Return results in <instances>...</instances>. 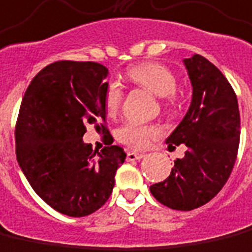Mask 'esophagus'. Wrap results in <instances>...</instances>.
Listing matches in <instances>:
<instances>
[{"label": "esophagus", "instance_id": "obj_1", "mask_svg": "<svg viewBox=\"0 0 252 252\" xmlns=\"http://www.w3.org/2000/svg\"><path fill=\"white\" fill-rule=\"evenodd\" d=\"M144 158V154L142 153H135V151H126V161H139Z\"/></svg>", "mask_w": 252, "mask_h": 252}]
</instances>
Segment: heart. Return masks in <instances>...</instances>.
<instances>
[{
  "mask_svg": "<svg viewBox=\"0 0 252 252\" xmlns=\"http://www.w3.org/2000/svg\"><path fill=\"white\" fill-rule=\"evenodd\" d=\"M126 77L132 84L150 91L159 98V103L165 110H170L176 105L177 77L175 72L159 63H142L128 68ZM124 99V90L119 82L110 80L105 86L103 103L109 116H117ZM161 129L154 124L126 123L117 131V139L131 149H144L151 139L159 136Z\"/></svg>",
  "mask_w": 252,
  "mask_h": 252,
  "instance_id": "obj_1",
  "label": "heart"
}]
</instances>
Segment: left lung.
<instances>
[{
    "label": "left lung",
    "mask_w": 252,
    "mask_h": 252,
    "mask_svg": "<svg viewBox=\"0 0 252 252\" xmlns=\"http://www.w3.org/2000/svg\"><path fill=\"white\" fill-rule=\"evenodd\" d=\"M184 65L192 99L166 144L187 149L168 179L153 184L150 192L163 206L189 212L210 202L229 179L240 140V113L235 91L216 65L199 54L184 60Z\"/></svg>",
    "instance_id": "left-lung-1"
}]
</instances>
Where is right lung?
I'll return each instance as SVG.
<instances>
[{"mask_svg":"<svg viewBox=\"0 0 252 252\" xmlns=\"http://www.w3.org/2000/svg\"><path fill=\"white\" fill-rule=\"evenodd\" d=\"M108 68L93 61H57L32 79L16 121V157L30 186L47 205L84 217L106 203L116 170L126 161L120 146L101 153L83 142L86 126L109 132L103 93Z\"/></svg>","mask_w":252,"mask_h":252,"instance_id":"1","label":"right lung"}]
</instances>
